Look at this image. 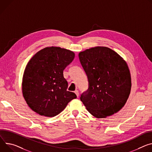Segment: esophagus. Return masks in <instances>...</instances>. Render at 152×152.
<instances>
[{
    "mask_svg": "<svg viewBox=\"0 0 152 152\" xmlns=\"http://www.w3.org/2000/svg\"><path fill=\"white\" fill-rule=\"evenodd\" d=\"M75 94H76V96H77V97L78 98L79 97V91L77 90H76L75 91Z\"/></svg>",
    "mask_w": 152,
    "mask_h": 152,
    "instance_id": "34e87169",
    "label": "esophagus"
}]
</instances>
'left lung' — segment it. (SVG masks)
I'll list each match as a JSON object with an SVG mask.
<instances>
[{
  "mask_svg": "<svg viewBox=\"0 0 152 152\" xmlns=\"http://www.w3.org/2000/svg\"><path fill=\"white\" fill-rule=\"evenodd\" d=\"M79 58L88 81V88L80 98L87 110L97 118L119 112L126 103L132 87L126 61L105 47L80 52Z\"/></svg>",
  "mask_w": 152,
  "mask_h": 152,
  "instance_id": "8db88e82",
  "label": "left lung"
}]
</instances>
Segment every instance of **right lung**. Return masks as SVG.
I'll list each match as a JSON object with an SVG mask.
<instances>
[{"mask_svg": "<svg viewBox=\"0 0 152 152\" xmlns=\"http://www.w3.org/2000/svg\"><path fill=\"white\" fill-rule=\"evenodd\" d=\"M75 53L57 47L39 51L27 64L22 79V93L26 104L37 114L54 117L77 98L67 91L63 72L74 59Z\"/></svg>", "mask_w": 152, "mask_h": 152, "instance_id": "add662e5", "label": "right lung"}]
</instances>
